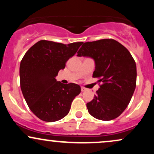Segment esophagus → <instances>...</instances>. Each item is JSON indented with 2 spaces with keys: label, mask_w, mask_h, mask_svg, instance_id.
Listing matches in <instances>:
<instances>
[{
  "label": "esophagus",
  "mask_w": 154,
  "mask_h": 154,
  "mask_svg": "<svg viewBox=\"0 0 154 154\" xmlns=\"http://www.w3.org/2000/svg\"><path fill=\"white\" fill-rule=\"evenodd\" d=\"M86 90H87V89H86L85 88H84V87H81V91H82V92L85 91Z\"/></svg>",
  "instance_id": "1"
}]
</instances>
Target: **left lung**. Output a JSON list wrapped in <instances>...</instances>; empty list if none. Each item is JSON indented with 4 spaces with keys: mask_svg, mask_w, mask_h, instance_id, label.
I'll return each mask as SVG.
<instances>
[{
    "mask_svg": "<svg viewBox=\"0 0 154 154\" xmlns=\"http://www.w3.org/2000/svg\"><path fill=\"white\" fill-rule=\"evenodd\" d=\"M77 56L94 60L93 77L101 82L87 103L89 114L103 121L116 119L128 107L136 87L137 69L132 55L115 40L103 39L83 43Z\"/></svg>",
    "mask_w": 154,
    "mask_h": 154,
    "instance_id": "obj_1",
    "label": "left lung"
}]
</instances>
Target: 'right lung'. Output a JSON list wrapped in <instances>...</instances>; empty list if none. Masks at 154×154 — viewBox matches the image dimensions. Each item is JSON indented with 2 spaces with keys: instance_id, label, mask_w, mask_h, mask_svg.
I'll list each match as a JSON object with an SVG mask.
<instances>
[{
  "instance_id": "right-lung-1",
  "label": "right lung",
  "mask_w": 154,
  "mask_h": 154,
  "mask_svg": "<svg viewBox=\"0 0 154 154\" xmlns=\"http://www.w3.org/2000/svg\"><path fill=\"white\" fill-rule=\"evenodd\" d=\"M82 43L64 45L40 40L24 54L19 68L21 90L29 109L39 119L53 122L69 112L72 100L80 93V86L63 84L56 77Z\"/></svg>"
}]
</instances>
